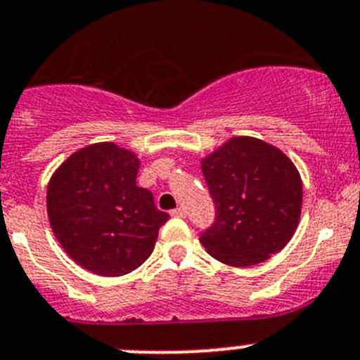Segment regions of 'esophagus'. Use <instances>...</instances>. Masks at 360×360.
<instances>
[{
	"instance_id": "obj_1",
	"label": "esophagus",
	"mask_w": 360,
	"mask_h": 360,
	"mask_svg": "<svg viewBox=\"0 0 360 360\" xmlns=\"http://www.w3.org/2000/svg\"><path fill=\"white\" fill-rule=\"evenodd\" d=\"M170 214H172L174 218H184V216H186V211H184L183 207H177V209H172Z\"/></svg>"
}]
</instances>
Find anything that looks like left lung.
<instances>
[{
	"instance_id": "obj_1",
	"label": "left lung",
	"mask_w": 360,
	"mask_h": 360,
	"mask_svg": "<svg viewBox=\"0 0 360 360\" xmlns=\"http://www.w3.org/2000/svg\"><path fill=\"white\" fill-rule=\"evenodd\" d=\"M214 202L200 243L216 260L248 267L287 246L297 229L302 183L294 163L258 139L236 137L202 160Z\"/></svg>"
}]
</instances>
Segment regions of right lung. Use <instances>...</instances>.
<instances>
[{
	"label": "right lung",
	"instance_id": "obj_1",
	"mask_svg": "<svg viewBox=\"0 0 360 360\" xmlns=\"http://www.w3.org/2000/svg\"><path fill=\"white\" fill-rule=\"evenodd\" d=\"M139 160L112 142L73 153L47 188L52 232L84 269L123 276L144 264L167 212L153 193L137 186Z\"/></svg>",
	"mask_w": 360,
	"mask_h": 360
}]
</instances>
